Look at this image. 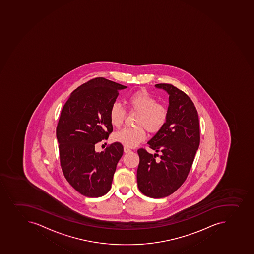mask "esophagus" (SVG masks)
Listing matches in <instances>:
<instances>
[{"instance_id": "obj_1", "label": "esophagus", "mask_w": 254, "mask_h": 254, "mask_svg": "<svg viewBox=\"0 0 254 254\" xmlns=\"http://www.w3.org/2000/svg\"><path fill=\"white\" fill-rule=\"evenodd\" d=\"M124 152L125 153H129L130 152V151H131V150H130V149H129V148L127 147V146H124Z\"/></svg>"}]
</instances>
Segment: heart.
Listing matches in <instances>:
<instances>
[{
    "label": "heart",
    "instance_id": "heart-1",
    "mask_svg": "<svg viewBox=\"0 0 254 254\" xmlns=\"http://www.w3.org/2000/svg\"><path fill=\"white\" fill-rule=\"evenodd\" d=\"M131 111L138 112L135 127H125L115 133L114 140L127 147H135L146 138V130L150 133H157L166 124L169 109L166 105L157 103L156 99L145 90L133 93L127 100ZM110 124L114 127H121L126 118V111L119 103L112 104L109 111Z\"/></svg>",
    "mask_w": 254,
    "mask_h": 254
}]
</instances>
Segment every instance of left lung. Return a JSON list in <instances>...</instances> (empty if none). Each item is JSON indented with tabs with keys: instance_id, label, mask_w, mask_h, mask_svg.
Listing matches in <instances>:
<instances>
[{
	"instance_id": "8db88e82",
	"label": "left lung",
	"mask_w": 254,
	"mask_h": 254,
	"mask_svg": "<svg viewBox=\"0 0 254 254\" xmlns=\"http://www.w3.org/2000/svg\"><path fill=\"white\" fill-rule=\"evenodd\" d=\"M155 86L169 95V118L164 127L148 141L149 147L137 150L140 162L137 184L140 191L151 198L169 196L186 180L200 145V127L196 107L188 94L171 84ZM156 157H160L158 160Z\"/></svg>"
}]
</instances>
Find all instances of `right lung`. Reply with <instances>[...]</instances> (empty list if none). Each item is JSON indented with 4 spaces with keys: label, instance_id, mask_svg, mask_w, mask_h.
I'll list each match as a JSON object with an SVG mask.
<instances>
[{
    "label": "right lung",
    "instance_id": "add662e5",
    "mask_svg": "<svg viewBox=\"0 0 254 254\" xmlns=\"http://www.w3.org/2000/svg\"><path fill=\"white\" fill-rule=\"evenodd\" d=\"M125 88L104 77L94 78L70 94L61 112L56 130L61 168L68 183L83 196L99 197L111 189L124 146L114 142L101 152L95 146L113 131L109 109Z\"/></svg>",
    "mask_w": 254,
    "mask_h": 254
}]
</instances>
